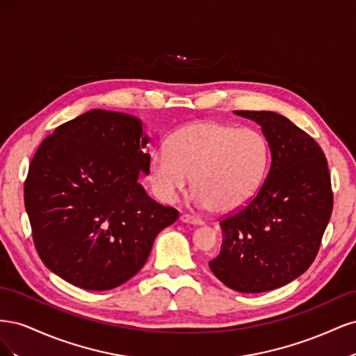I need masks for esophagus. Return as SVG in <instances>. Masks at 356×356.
Returning a JSON list of instances; mask_svg holds the SVG:
<instances>
[{"label":"esophagus","instance_id":"obj_1","mask_svg":"<svg viewBox=\"0 0 356 356\" xmlns=\"http://www.w3.org/2000/svg\"><path fill=\"white\" fill-rule=\"evenodd\" d=\"M179 220H181L182 222L193 224V225H202V224H203L202 220H199V218H196V217H191V215H187V213H182L181 217H179Z\"/></svg>","mask_w":356,"mask_h":356}]
</instances>
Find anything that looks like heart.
I'll return each mask as SVG.
<instances>
[{"mask_svg":"<svg viewBox=\"0 0 356 356\" xmlns=\"http://www.w3.org/2000/svg\"><path fill=\"white\" fill-rule=\"evenodd\" d=\"M267 160V141L257 129L195 122L169 138L168 149L156 148L149 154L148 179L161 202L174 203L191 177L193 202L225 213L252 199Z\"/></svg>","mask_w":356,"mask_h":356,"instance_id":"heart-1","label":"heart"}]
</instances>
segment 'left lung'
I'll list each match as a JSON object with an SVG mask.
<instances>
[{
    "mask_svg": "<svg viewBox=\"0 0 356 356\" xmlns=\"http://www.w3.org/2000/svg\"><path fill=\"white\" fill-rule=\"evenodd\" d=\"M261 126L272 163L255 197L224 218L212 273L239 293L281 288L314 263L331 212L327 159L312 136L273 111H234Z\"/></svg>",
    "mask_w": 356,
    "mask_h": 356,
    "instance_id": "obj_1",
    "label": "left lung"
}]
</instances>
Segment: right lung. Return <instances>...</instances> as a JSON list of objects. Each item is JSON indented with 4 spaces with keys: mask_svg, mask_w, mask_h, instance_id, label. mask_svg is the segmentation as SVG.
I'll list each match as a JSON object with an SVG mask.
<instances>
[{
    "mask_svg": "<svg viewBox=\"0 0 356 356\" xmlns=\"http://www.w3.org/2000/svg\"><path fill=\"white\" fill-rule=\"evenodd\" d=\"M139 118L92 110L56 127L38 147L25 181V208L41 261L63 281L106 291L135 276L156 236L178 211L139 184L148 175Z\"/></svg>",
    "mask_w": 356,
    "mask_h": 356,
    "instance_id": "obj_1",
    "label": "right lung"
}]
</instances>
